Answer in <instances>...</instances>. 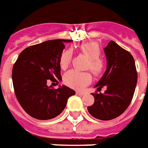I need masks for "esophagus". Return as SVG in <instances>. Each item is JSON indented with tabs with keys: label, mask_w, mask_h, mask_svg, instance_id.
Instances as JSON below:
<instances>
[{
	"label": "esophagus",
	"mask_w": 148,
	"mask_h": 148,
	"mask_svg": "<svg viewBox=\"0 0 148 148\" xmlns=\"http://www.w3.org/2000/svg\"><path fill=\"white\" fill-rule=\"evenodd\" d=\"M77 95H86V92H84V91H77Z\"/></svg>",
	"instance_id": "1"
}]
</instances>
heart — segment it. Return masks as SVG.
Instances as JSON below:
<instances>
[{
	"mask_svg": "<svg viewBox=\"0 0 148 148\" xmlns=\"http://www.w3.org/2000/svg\"><path fill=\"white\" fill-rule=\"evenodd\" d=\"M80 52L85 55L88 62L86 63V68L90 69L95 76H99L103 73L105 70V62L99 58L100 49L96 43L88 42L83 43L79 46ZM72 59V52L70 49L63 51L59 58L60 67L63 70L66 69L71 64ZM92 77L89 71H80L71 70L66 72L63 76V82L66 86L76 90H82L91 82Z\"/></svg>",
	"mask_w": 148,
	"mask_h": 148,
	"instance_id": "1",
	"label": "heart"
}]
</instances>
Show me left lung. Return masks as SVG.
<instances>
[{
    "label": "left lung",
    "mask_w": 148,
    "mask_h": 148,
    "mask_svg": "<svg viewBox=\"0 0 148 148\" xmlns=\"http://www.w3.org/2000/svg\"><path fill=\"white\" fill-rule=\"evenodd\" d=\"M107 69L95 86L105 93L92 94L94 104L87 107L91 116L100 120H110L121 115L133 99L138 81L134 57L114 41L105 48Z\"/></svg>",
    "instance_id": "obj_1"
}]
</instances>
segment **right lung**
<instances>
[{
    "label": "right lung",
    "mask_w": 148,
    "mask_h": 148,
    "mask_svg": "<svg viewBox=\"0 0 148 148\" xmlns=\"http://www.w3.org/2000/svg\"><path fill=\"white\" fill-rule=\"evenodd\" d=\"M68 39H54L24 49L12 69L14 94L21 107L33 118L53 119L65 109L75 90L62 86H49V82L62 81L59 58ZM56 83V84H57Z\"/></svg>",
    "instance_id": "obj_1"
}]
</instances>
